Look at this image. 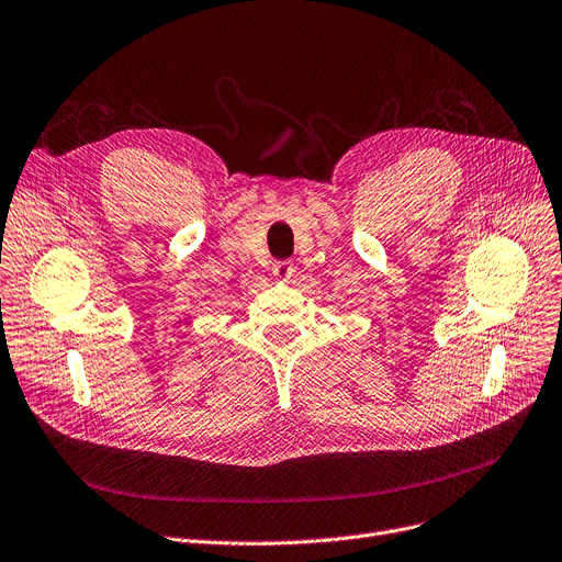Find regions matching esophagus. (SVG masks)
<instances>
[{
  "label": "esophagus",
  "mask_w": 562,
  "mask_h": 562,
  "mask_svg": "<svg viewBox=\"0 0 562 562\" xmlns=\"http://www.w3.org/2000/svg\"><path fill=\"white\" fill-rule=\"evenodd\" d=\"M273 276L280 282H289L291 276H294V266H291V261H276L273 263Z\"/></svg>",
  "instance_id": "1"
}]
</instances>
